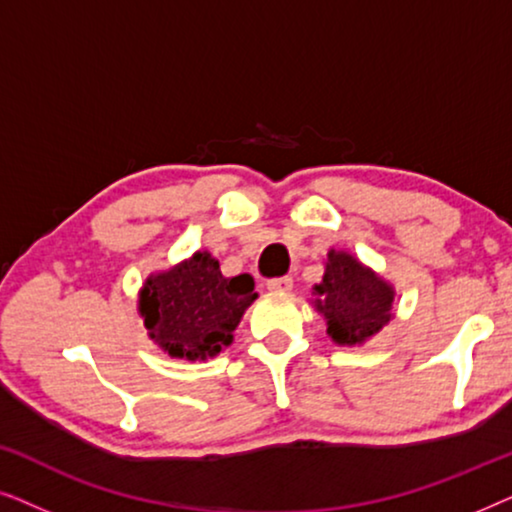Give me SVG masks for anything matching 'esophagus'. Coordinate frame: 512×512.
Wrapping results in <instances>:
<instances>
[{
  "mask_svg": "<svg viewBox=\"0 0 512 512\" xmlns=\"http://www.w3.org/2000/svg\"><path fill=\"white\" fill-rule=\"evenodd\" d=\"M268 289L275 293H289L293 289V279L291 277H275L268 282Z\"/></svg>",
  "mask_w": 512,
  "mask_h": 512,
  "instance_id": "1",
  "label": "esophagus"
}]
</instances>
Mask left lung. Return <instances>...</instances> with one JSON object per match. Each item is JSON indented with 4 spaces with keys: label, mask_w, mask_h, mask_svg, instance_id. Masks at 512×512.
Returning a JSON list of instances; mask_svg holds the SVG:
<instances>
[{
    "label": "left lung",
    "mask_w": 512,
    "mask_h": 512,
    "mask_svg": "<svg viewBox=\"0 0 512 512\" xmlns=\"http://www.w3.org/2000/svg\"><path fill=\"white\" fill-rule=\"evenodd\" d=\"M314 307L324 314L326 333L338 345H363L394 319V286L347 251H328Z\"/></svg>",
    "instance_id": "left-lung-1"
}]
</instances>
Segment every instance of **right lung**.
Instances as JSON below:
<instances>
[{"instance_id":"add662e5","label":"right lung","mask_w":512,"mask_h":512,"mask_svg":"<svg viewBox=\"0 0 512 512\" xmlns=\"http://www.w3.org/2000/svg\"><path fill=\"white\" fill-rule=\"evenodd\" d=\"M258 298L254 277H223L209 251L146 279L139 314L149 338L174 359H212L233 342L242 314Z\"/></svg>"}]
</instances>
